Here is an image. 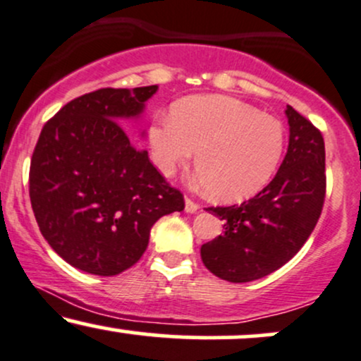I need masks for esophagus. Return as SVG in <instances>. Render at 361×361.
Returning a JSON list of instances; mask_svg holds the SVG:
<instances>
[{"label":"esophagus","mask_w":361,"mask_h":361,"mask_svg":"<svg viewBox=\"0 0 361 361\" xmlns=\"http://www.w3.org/2000/svg\"><path fill=\"white\" fill-rule=\"evenodd\" d=\"M184 202H185V206H184L185 213H189V214L197 213V211H199V204H196V202H194V201H190V199H185Z\"/></svg>","instance_id":"1"}]
</instances>
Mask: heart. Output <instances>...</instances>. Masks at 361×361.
Instances as JSON below:
<instances>
[{"label": "heart", "mask_w": 361, "mask_h": 361, "mask_svg": "<svg viewBox=\"0 0 361 361\" xmlns=\"http://www.w3.org/2000/svg\"><path fill=\"white\" fill-rule=\"evenodd\" d=\"M155 167L165 177L196 154L197 182L218 201L236 202L272 180L286 150V128L270 114L228 96L182 99L148 130Z\"/></svg>", "instance_id": "1"}]
</instances>
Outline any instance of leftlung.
I'll return each instance as SVG.
<instances>
[{
	"label": "left lung",
	"instance_id": "obj_1",
	"mask_svg": "<svg viewBox=\"0 0 361 361\" xmlns=\"http://www.w3.org/2000/svg\"><path fill=\"white\" fill-rule=\"evenodd\" d=\"M286 116L289 147L272 182L240 206L206 209L223 219L224 233L202 245L201 258L223 281L252 282L281 269L302 248L321 216L323 135L289 104Z\"/></svg>",
	"mask_w": 361,
	"mask_h": 361
}]
</instances>
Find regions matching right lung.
Returning <instances> with one entry per match:
<instances>
[{"instance_id": "add662e5", "label": "right lung", "mask_w": 361, "mask_h": 361, "mask_svg": "<svg viewBox=\"0 0 361 361\" xmlns=\"http://www.w3.org/2000/svg\"><path fill=\"white\" fill-rule=\"evenodd\" d=\"M159 86L97 89L45 123L30 164V201L47 243L82 272L111 277L140 260L159 218L184 209L128 138ZM145 137V131H140Z\"/></svg>"}]
</instances>
